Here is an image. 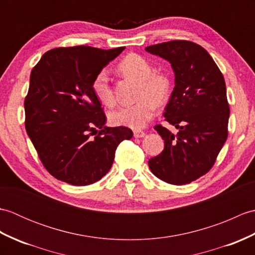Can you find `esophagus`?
<instances>
[{
	"instance_id": "obj_1",
	"label": "esophagus",
	"mask_w": 255,
	"mask_h": 255,
	"mask_svg": "<svg viewBox=\"0 0 255 255\" xmlns=\"http://www.w3.org/2000/svg\"><path fill=\"white\" fill-rule=\"evenodd\" d=\"M144 131L142 130H133V137L134 138H142L144 137Z\"/></svg>"
}]
</instances>
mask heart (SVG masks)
<instances>
[{"label": "heart", "instance_id": "b5f03b06", "mask_svg": "<svg viewBox=\"0 0 255 255\" xmlns=\"http://www.w3.org/2000/svg\"><path fill=\"white\" fill-rule=\"evenodd\" d=\"M118 71L125 77L139 82L138 99L132 105L118 108L110 114V122L114 126H124L132 129L143 128L153 117L156 111V103L164 104L169 100L172 82L169 75L164 72L153 71L154 68L144 57L137 53H129L119 61ZM92 91L100 103L105 106L115 104L114 93L110 84L108 74L103 70L97 73Z\"/></svg>", "mask_w": 255, "mask_h": 255}]
</instances>
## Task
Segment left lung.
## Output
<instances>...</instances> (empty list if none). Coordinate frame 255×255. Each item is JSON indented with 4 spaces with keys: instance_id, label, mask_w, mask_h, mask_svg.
<instances>
[{
    "instance_id": "1",
    "label": "left lung",
    "mask_w": 255,
    "mask_h": 255,
    "mask_svg": "<svg viewBox=\"0 0 255 255\" xmlns=\"http://www.w3.org/2000/svg\"><path fill=\"white\" fill-rule=\"evenodd\" d=\"M145 50L169 61L174 71L175 86L163 115L178 129L173 134L161 125L154 127L164 149L149 160V167L166 183L188 184L213 167L228 137L224 75L207 50L192 41L171 40Z\"/></svg>"
}]
</instances>
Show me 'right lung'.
<instances>
[{
    "label": "right lung",
    "mask_w": 255,
    "mask_h": 255,
    "mask_svg": "<svg viewBox=\"0 0 255 255\" xmlns=\"http://www.w3.org/2000/svg\"><path fill=\"white\" fill-rule=\"evenodd\" d=\"M125 47L55 48L30 73L25 97L26 131L45 169L57 180L90 185L106 175L128 127H106V115L92 91L95 75Z\"/></svg>",
    "instance_id": "add662e5"
}]
</instances>
